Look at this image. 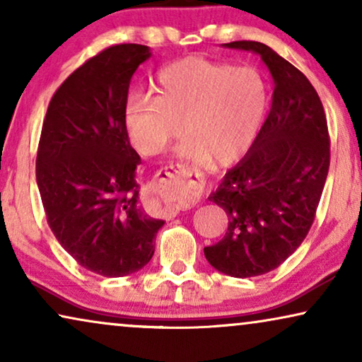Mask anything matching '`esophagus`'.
<instances>
[{
  "label": "esophagus",
  "mask_w": 362,
  "mask_h": 362,
  "mask_svg": "<svg viewBox=\"0 0 362 362\" xmlns=\"http://www.w3.org/2000/svg\"><path fill=\"white\" fill-rule=\"evenodd\" d=\"M186 175V168L182 165H173L170 168H166L165 171L158 173V177L155 181V192L160 197H165L168 194H180L181 191H189L187 187V181H181L180 176ZM180 204H171L166 206V211L170 214L176 216L177 211H180Z\"/></svg>",
  "instance_id": "1"
}]
</instances>
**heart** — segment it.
Wrapping results in <instances>:
<instances>
[{
	"mask_svg": "<svg viewBox=\"0 0 362 362\" xmlns=\"http://www.w3.org/2000/svg\"><path fill=\"white\" fill-rule=\"evenodd\" d=\"M267 102V86L255 69L186 57L160 72L156 97H128L125 127L133 148L145 156L165 151L185 127L189 136L177 156L226 166L254 145Z\"/></svg>",
	"mask_w": 362,
	"mask_h": 362,
	"instance_id": "heart-1",
	"label": "heart"
}]
</instances>
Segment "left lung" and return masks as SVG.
Here are the masks:
<instances>
[{
  "mask_svg": "<svg viewBox=\"0 0 362 362\" xmlns=\"http://www.w3.org/2000/svg\"><path fill=\"white\" fill-rule=\"evenodd\" d=\"M222 46L257 54L274 81L254 145L207 197L226 211L229 227L204 247L206 259L221 274L247 279L276 269L308 234L328 176V123L311 82L274 49L255 41Z\"/></svg>",
  "mask_w": 362,
  "mask_h": 362,
  "instance_id": "1",
  "label": "left lung"
}]
</instances>
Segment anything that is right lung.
Segmentation results:
<instances>
[{
	"instance_id": "right-lung-1",
	"label": "right lung",
	"mask_w": 362,
	"mask_h": 362,
	"mask_svg": "<svg viewBox=\"0 0 362 362\" xmlns=\"http://www.w3.org/2000/svg\"><path fill=\"white\" fill-rule=\"evenodd\" d=\"M148 46L118 44L74 71L51 98L36 158V180L49 227L83 269L103 276L141 270L155 254L165 221L140 204L128 140V87Z\"/></svg>"
}]
</instances>
